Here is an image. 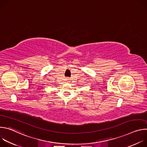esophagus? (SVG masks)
Here are the masks:
<instances>
[{"mask_svg": "<svg viewBox=\"0 0 147 147\" xmlns=\"http://www.w3.org/2000/svg\"><path fill=\"white\" fill-rule=\"evenodd\" d=\"M66 80H67V81H69V78H67V79H66Z\"/></svg>", "mask_w": 147, "mask_h": 147, "instance_id": "1", "label": "esophagus"}]
</instances>
